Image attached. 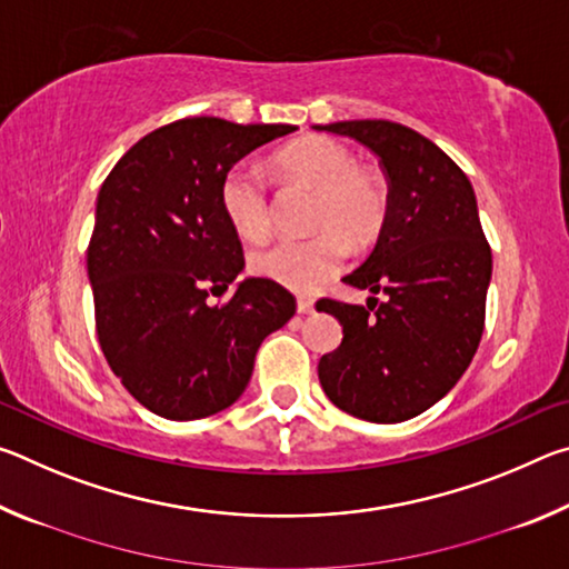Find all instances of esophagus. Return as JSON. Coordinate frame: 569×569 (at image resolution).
I'll use <instances>...</instances> for the list:
<instances>
[{"label":"esophagus","instance_id":"esophagus-1","mask_svg":"<svg viewBox=\"0 0 569 569\" xmlns=\"http://www.w3.org/2000/svg\"><path fill=\"white\" fill-rule=\"evenodd\" d=\"M296 308H298V313H313V301L311 298H298Z\"/></svg>","mask_w":569,"mask_h":569}]
</instances>
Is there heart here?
I'll return each instance as SVG.
<instances>
[{
	"label": "heart",
	"mask_w": 569,
	"mask_h": 569,
	"mask_svg": "<svg viewBox=\"0 0 569 569\" xmlns=\"http://www.w3.org/2000/svg\"><path fill=\"white\" fill-rule=\"evenodd\" d=\"M278 168L288 178L316 190L311 228L303 240H276L250 256V268L293 291H313L329 281L353 246L379 236L389 216V190L377 172L356 166V156L333 138L313 134L278 152ZM220 210L238 236L261 240L271 230V198L253 168H230L218 188Z\"/></svg>",
	"instance_id": "1"
}]
</instances>
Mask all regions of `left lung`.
Segmentation results:
<instances>
[{
	"label": "left lung",
	"mask_w": 569,
	"mask_h": 569,
	"mask_svg": "<svg viewBox=\"0 0 569 569\" xmlns=\"http://www.w3.org/2000/svg\"><path fill=\"white\" fill-rule=\"evenodd\" d=\"M313 128L361 142L389 180V216L377 248L343 276V283L387 298L316 303L343 326L339 349L319 361L321 387L356 419L407 421L455 387L485 331L492 248L475 190L445 150L399 122Z\"/></svg>",
	"instance_id": "8db88e82"
}]
</instances>
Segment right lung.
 I'll list each match as a JSON object with an SVG mask.
<instances>
[{
    "instance_id": "right-lung-1",
    "label": "right lung",
    "mask_w": 569,
    "mask_h": 569,
    "mask_svg": "<svg viewBox=\"0 0 569 569\" xmlns=\"http://www.w3.org/2000/svg\"><path fill=\"white\" fill-rule=\"evenodd\" d=\"M293 130L186 118L134 142L102 182L88 246L94 329L114 377L158 417L228 409L258 346L296 313L293 293L271 278H246L226 303H208L246 263L220 210V180Z\"/></svg>"
}]
</instances>
